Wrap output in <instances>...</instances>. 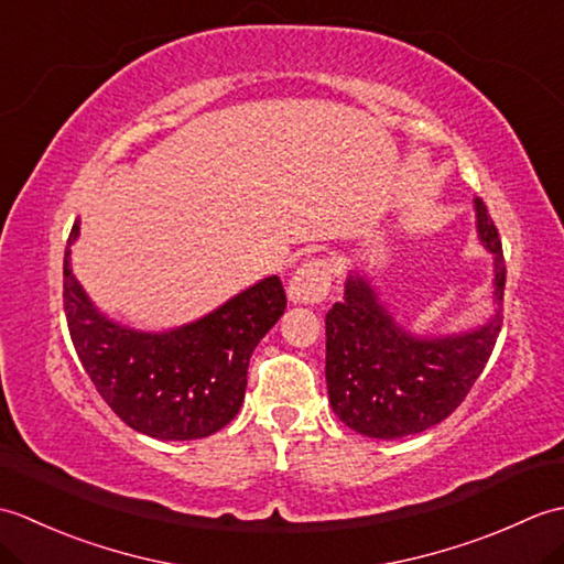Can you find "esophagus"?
I'll return each mask as SVG.
<instances>
[{
  "label": "esophagus",
  "instance_id": "esophagus-1",
  "mask_svg": "<svg viewBox=\"0 0 564 564\" xmlns=\"http://www.w3.org/2000/svg\"><path fill=\"white\" fill-rule=\"evenodd\" d=\"M332 285V263L327 259H310L293 273L289 297L293 303L317 305L327 297Z\"/></svg>",
  "mask_w": 564,
  "mask_h": 564
}]
</instances>
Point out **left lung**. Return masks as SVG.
Wrapping results in <instances>:
<instances>
[{"label":"left lung","instance_id":"obj_1","mask_svg":"<svg viewBox=\"0 0 564 564\" xmlns=\"http://www.w3.org/2000/svg\"><path fill=\"white\" fill-rule=\"evenodd\" d=\"M477 230L495 259L499 310L460 337L416 339L398 327L361 275L327 313V390L341 422L370 438H402L441 424L458 410L495 351L501 332L507 267L487 206L475 198Z\"/></svg>","mask_w":564,"mask_h":564}]
</instances>
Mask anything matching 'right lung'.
<instances>
[{
  "instance_id": "right-lung-1",
  "label": "right lung",
  "mask_w": 564,
  "mask_h": 564,
  "mask_svg": "<svg viewBox=\"0 0 564 564\" xmlns=\"http://www.w3.org/2000/svg\"><path fill=\"white\" fill-rule=\"evenodd\" d=\"M72 225L63 267V303L72 344L104 402L162 441L210 436L232 422L247 390L251 351L285 310L279 275L263 279L194 325L166 334L118 327L84 295L69 267Z\"/></svg>"
}]
</instances>
